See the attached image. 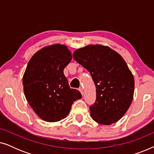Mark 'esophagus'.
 Here are the masks:
<instances>
[{"mask_svg":"<svg viewBox=\"0 0 154 154\" xmlns=\"http://www.w3.org/2000/svg\"><path fill=\"white\" fill-rule=\"evenodd\" d=\"M79 91L81 92V93L82 95H83V94H84V92H83V88H79Z\"/></svg>","mask_w":154,"mask_h":154,"instance_id":"34e87169","label":"esophagus"}]
</instances>
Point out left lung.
Instances as JSON below:
<instances>
[{
  "mask_svg": "<svg viewBox=\"0 0 154 154\" xmlns=\"http://www.w3.org/2000/svg\"><path fill=\"white\" fill-rule=\"evenodd\" d=\"M73 57L90 73L96 86V101L90 106L91 118L102 125L116 123L127 112L134 95V77L125 60L100 44L77 49Z\"/></svg>",
  "mask_w": 154,
  "mask_h": 154,
  "instance_id": "obj_1",
  "label": "left lung"
}]
</instances>
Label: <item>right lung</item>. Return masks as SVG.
Instances as JSON below:
<instances>
[{
	"label": "right lung",
	"instance_id": "obj_1",
	"mask_svg": "<svg viewBox=\"0 0 154 154\" xmlns=\"http://www.w3.org/2000/svg\"><path fill=\"white\" fill-rule=\"evenodd\" d=\"M71 59L67 46L57 43L41 48L27 64L22 79L25 97L43 121L52 123L65 119L74 101L81 98L64 74Z\"/></svg>",
	"mask_w": 154,
	"mask_h": 154
}]
</instances>
